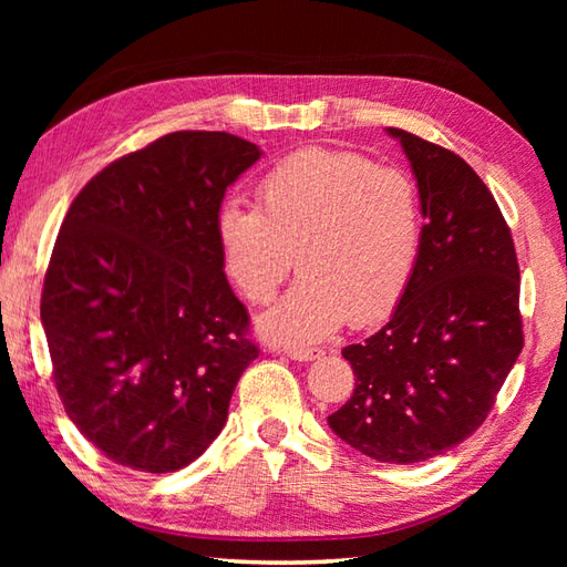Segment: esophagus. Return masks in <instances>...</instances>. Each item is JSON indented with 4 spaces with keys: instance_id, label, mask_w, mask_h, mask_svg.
Wrapping results in <instances>:
<instances>
[{
    "instance_id": "1",
    "label": "esophagus",
    "mask_w": 567,
    "mask_h": 567,
    "mask_svg": "<svg viewBox=\"0 0 567 567\" xmlns=\"http://www.w3.org/2000/svg\"><path fill=\"white\" fill-rule=\"evenodd\" d=\"M285 353L299 363H307V360H317L321 355L319 348H305V346H287Z\"/></svg>"
}]
</instances>
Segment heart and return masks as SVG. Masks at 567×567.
Listing matches in <instances>:
<instances>
[{
    "instance_id": "1",
    "label": "heart",
    "mask_w": 567,
    "mask_h": 567,
    "mask_svg": "<svg viewBox=\"0 0 567 567\" xmlns=\"http://www.w3.org/2000/svg\"><path fill=\"white\" fill-rule=\"evenodd\" d=\"M224 270L252 302H270L295 268L302 277L258 319L275 341H317L351 317H388L421 250L416 185L363 155L302 148L258 185V207L226 202L216 216Z\"/></svg>"
}]
</instances>
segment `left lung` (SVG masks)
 Returning <instances> with one entry per match:
<instances>
[{"label": "left lung", "mask_w": 567, "mask_h": 567, "mask_svg": "<svg viewBox=\"0 0 567 567\" xmlns=\"http://www.w3.org/2000/svg\"><path fill=\"white\" fill-rule=\"evenodd\" d=\"M419 187L421 250L392 319L343 348L355 390L331 431L372 461L409 465L473 436L524 348L507 221L461 155L402 128Z\"/></svg>", "instance_id": "left-lung-1"}]
</instances>
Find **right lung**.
Listing matches in <instances>:
<instances>
[{
	"mask_svg": "<svg viewBox=\"0 0 567 567\" xmlns=\"http://www.w3.org/2000/svg\"><path fill=\"white\" fill-rule=\"evenodd\" d=\"M260 155L226 131H175L106 165L70 204L41 323L68 416L118 465L197 461L258 358L216 216Z\"/></svg>",
	"mask_w": 567,
	"mask_h": 567,
	"instance_id": "1",
	"label": "right lung"
}]
</instances>
